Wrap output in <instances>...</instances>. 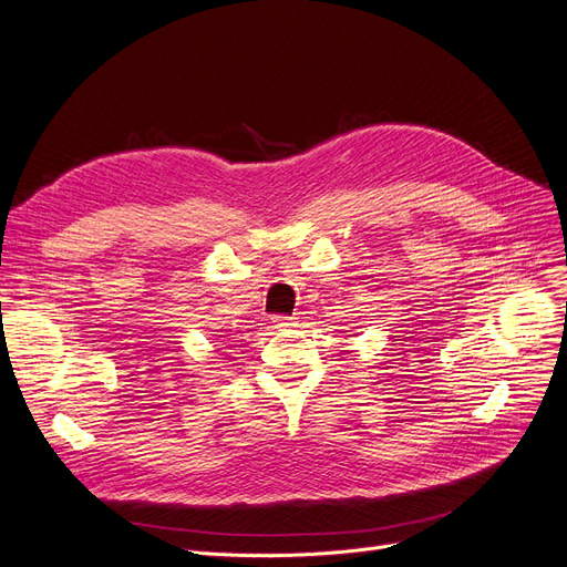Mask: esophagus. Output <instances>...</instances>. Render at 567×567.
Returning <instances> with one entry per match:
<instances>
[{
	"instance_id": "esophagus-1",
	"label": "esophagus",
	"mask_w": 567,
	"mask_h": 567,
	"mask_svg": "<svg viewBox=\"0 0 567 567\" xmlns=\"http://www.w3.org/2000/svg\"><path fill=\"white\" fill-rule=\"evenodd\" d=\"M272 324H276L278 329H287V327H295V324H297V318H289V316H276V318H272Z\"/></svg>"
}]
</instances>
